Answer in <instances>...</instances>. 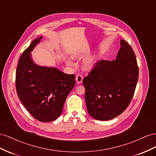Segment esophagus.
<instances>
[{"label": "esophagus", "mask_w": 156, "mask_h": 156, "mask_svg": "<svg viewBox=\"0 0 156 156\" xmlns=\"http://www.w3.org/2000/svg\"><path fill=\"white\" fill-rule=\"evenodd\" d=\"M82 80H83L82 75H81V74L76 75V82L78 83H81Z\"/></svg>", "instance_id": "34e87169"}]
</instances>
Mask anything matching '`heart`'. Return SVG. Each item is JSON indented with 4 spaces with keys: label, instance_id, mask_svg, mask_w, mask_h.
<instances>
[{
    "label": "heart",
    "instance_id": "1",
    "mask_svg": "<svg viewBox=\"0 0 156 156\" xmlns=\"http://www.w3.org/2000/svg\"><path fill=\"white\" fill-rule=\"evenodd\" d=\"M83 57V55L82 54H81L80 53H78V52L74 53L72 55L73 58L74 59H77V60L81 59ZM97 56L95 55H91V56H90L89 57H87V58L83 62V64H82L83 69L85 70H91L95 66V65L97 63ZM66 63L69 66L73 65V62L69 59L66 61Z\"/></svg>",
    "mask_w": 156,
    "mask_h": 156
}]
</instances>
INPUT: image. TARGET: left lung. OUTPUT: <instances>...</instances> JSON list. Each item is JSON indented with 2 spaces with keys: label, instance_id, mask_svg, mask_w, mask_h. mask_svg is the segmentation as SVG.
Wrapping results in <instances>:
<instances>
[{
  "label": "left lung",
  "instance_id": "left-lung-1",
  "mask_svg": "<svg viewBox=\"0 0 156 156\" xmlns=\"http://www.w3.org/2000/svg\"><path fill=\"white\" fill-rule=\"evenodd\" d=\"M116 59L101 60L83 80L87 112L97 120L106 121L121 114L129 105L139 78L134 51L124 40Z\"/></svg>",
  "mask_w": 156,
  "mask_h": 156
}]
</instances>
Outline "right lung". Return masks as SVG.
Masks as SVG:
<instances>
[{
	"label": "right lung",
	"instance_id": "add662e5",
	"mask_svg": "<svg viewBox=\"0 0 156 156\" xmlns=\"http://www.w3.org/2000/svg\"><path fill=\"white\" fill-rule=\"evenodd\" d=\"M42 38L34 39L20 57L16 87L20 101L29 112L40 122H50L61 115L66 97L75 86V76L34 63L30 52Z\"/></svg>",
	"mask_w": 156,
	"mask_h": 156
}]
</instances>
